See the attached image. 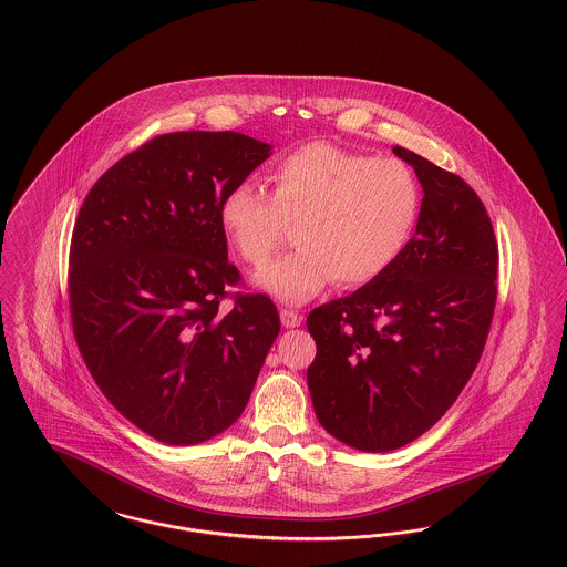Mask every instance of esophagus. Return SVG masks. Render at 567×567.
<instances>
[{"label":"esophagus","mask_w":567,"mask_h":567,"mask_svg":"<svg viewBox=\"0 0 567 567\" xmlns=\"http://www.w3.org/2000/svg\"><path fill=\"white\" fill-rule=\"evenodd\" d=\"M280 322H282V327H287V329H295V327H301L303 316L299 312H295V310H280Z\"/></svg>","instance_id":"1"}]
</instances>
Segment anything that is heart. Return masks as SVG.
<instances>
[{"label": "heart", "instance_id": "obj_1", "mask_svg": "<svg viewBox=\"0 0 567 567\" xmlns=\"http://www.w3.org/2000/svg\"><path fill=\"white\" fill-rule=\"evenodd\" d=\"M270 195L251 182L230 188L219 224L247 264H264L297 224L299 249L255 272V285L299 306L332 280L362 287L390 270L404 251L419 214V182L393 156L358 155L312 142L280 156L268 172Z\"/></svg>", "mask_w": 567, "mask_h": 567}]
</instances>
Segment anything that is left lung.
Wrapping results in <instances>:
<instances>
[{"mask_svg": "<svg viewBox=\"0 0 567 567\" xmlns=\"http://www.w3.org/2000/svg\"><path fill=\"white\" fill-rule=\"evenodd\" d=\"M423 186L416 230L377 280L308 316V388L320 425L364 452L431 430L475 371L496 306L498 245L463 177L402 146Z\"/></svg>", "mask_w": 567, "mask_h": 567, "instance_id": "1", "label": "left lung"}]
</instances>
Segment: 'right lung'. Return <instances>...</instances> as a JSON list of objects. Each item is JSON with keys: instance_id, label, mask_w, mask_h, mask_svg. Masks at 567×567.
Masks as SVG:
<instances>
[{"instance_id": "1", "label": "right lung", "mask_w": 567, "mask_h": 567, "mask_svg": "<svg viewBox=\"0 0 567 567\" xmlns=\"http://www.w3.org/2000/svg\"><path fill=\"white\" fill-rule=\"evenodd\" d=\"M272 146L236 132H176L123 156L85 196L69 306L94 381L137 430L193 446L245 411L280 331L270 297L236 293L221 198Z\"/></svg>"}]
</instances>
